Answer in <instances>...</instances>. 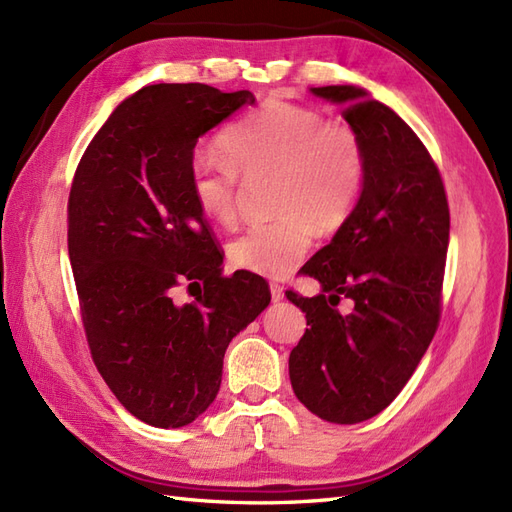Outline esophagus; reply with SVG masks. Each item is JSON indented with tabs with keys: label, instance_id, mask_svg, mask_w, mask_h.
Instances as JSON below:
<instances>
[{
	"label": "esophagus",
	"instance_id": "obj_1",
	"mask_svg": "<svg viewBox=\"0 0 512 512\" xmlns=\"http://www.w3.org/2000/svg\"><path fill=\"white\" fill-rule=\"evenodd\" d=\"M270 296H272V303H281V300L285 298V290L279 283H272L270 285Z\"/></svg>",
	"mask_w": 512,
	"mask_h": 512
}]
</instances>
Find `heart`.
I'll return each mask as SVG.
<instances>
[{"instance_id":"obj_1","label":"heart","mask_w":512,"mask_h":512,"mask_svg":"<svg viewBox=\"0 0 512 512\" xmlns=\"http://www.w3.org/2000/svg\"><path fill=\"white\" fill-rule=\"evenodd\" d=\"M220 151L190 157V192L201 214L220 225L238 218V177L272 175V222L244 231L229 246L235 268L281 279L311 244L350 218L368 175V155L355 129L324 114L272 97L220 136Z\"/></svg>"}]
</instances>
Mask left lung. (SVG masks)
Wrapping results in <instances>:
<instances>
[{"label": "left lung", "mask_w": 512, "mask_h": 512, "mask_svg": "<svg viewBox=\"0 0 512 512\" xmlns=\"http://www.w3.org/2000/svg\"><path fill=\"white\" fill-rule=\"evenodd\" d=\"M309 90L344 110L368 175L350 218L303 266L322 294L285 292L309 326L290 381L313 415L359 424L387 409L435 337L450 209L430 153L389 106L350 84ZM339 297L353 300L350 314L336 309Z\"/></svg>", "instance_id": "left-lung-1"}]
</instances>
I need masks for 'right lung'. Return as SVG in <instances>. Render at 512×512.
Instances as JSON below:
<instances>
[{
    "label": "right lung",
    "instance_id": "right-lung-1",
    "mask_svg": "<svg viewBox=\"0 0 512 512\" xmlns=\"http://www.w3.org/2000/svg\"><path fill=\"white\" fill-rule=\"evenodd\" d=\"M248 90L153 84L127 97L97 131L69 194V257L90 355L125 409L155 428L192 424L214 402L231 339L270 303V287L235 270L190 192L201 136ZM181 280L200 285L177 304Z\"/></svg>",
    "mask_w": 512,
    "mask_h": 512
}]
</instances>
